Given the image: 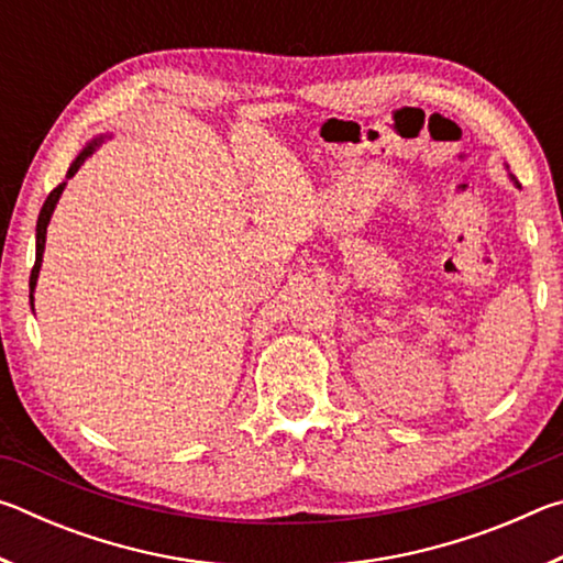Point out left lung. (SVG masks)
<instances>
[{"label": "left lung", "mask_w": 563, "mask_h": 563, "mask_svg": "<svg viewBox=\"0 0 563 563\" xmlns=\"http://www.w3.org/2000/svg\"><path fill=\"white\" fill-rule=\"evenodd\" d=\"M507 170H509V166H507ZM509 178H511V180H514V186H517V188H521V186H519V184H517V178H514V176H511V174H509Z\"/></svg>", "instance_id": "left-lung-1"}]
</instances>
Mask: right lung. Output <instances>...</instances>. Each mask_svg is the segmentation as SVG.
<instances>
[{
    "label": "right lung",
    "instance_id": "right-lung-1",
    "mask_svg": "<svg viewBox=\"0 0 563 563\" xmlns=\"http://www.w3.org/2000/svg\"><path fill=\"white\" fill-rule=\"evenodd\" d=\"M107 139H111V133H99V136H93L87 146H84L81 151H79V156H76L74 161H71V166H69V170H66V178L62 180L59 186H56L49 196H46V201H44V206H42V211H40V221H36V261H34V268H32V275H30V298H32V305H34V290H36V280H40V271H42V258H44V245H46V225H49V221H52V216H54V208H56V203H59V198H62V194H64V188H66V180L69 178H74L76 176V170H79L81 166H84V161H87L93 151H97L103 141Z\"/></svg>",
    "mask_w": 563,
    "mask_h": 563
}]
</instances>
